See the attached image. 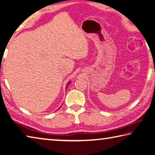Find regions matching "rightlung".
Masks as SVG:
<instances>
[{
	"label": "right lung",
	"mask_w": 155,
	"mask_h": 155,
	"mask_svg": "<svg viewBox=\"0 0 155 155\" xmlns=\"http://www.w3.org/2000/svg\"><path fill=\"white\" fill-rule=\"evenodd\" d=\"M70 82H71V81H69V82L68 84V86H67V87H68V86H69V84H70ZM67 87H66V89H67Z\"/></svg>",
	"instance_id": "add662e5"
}]
</instances>
